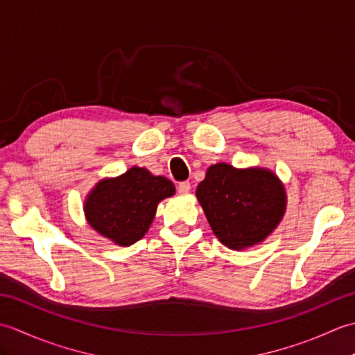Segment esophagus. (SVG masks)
<instances>
[{
	"instance_id": "34e87169",
	"label": "esophagus",
	"mask_w": 355,
	"mask_h": 355,
	"mask_svg": "<svg viewBox=\"0 0 355 355\" xmlns=\"http://www.w3.org/2000/svg\"><path fill=\"white\" fill-rule=\"evenodd\" d=\"M177 191H178V193H182V195L189 193V191H191V183H189V182L180 183L178 187H177Z\"/></svg>"
}]
</instances>
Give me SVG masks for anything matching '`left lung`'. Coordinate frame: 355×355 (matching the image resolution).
I'll return each mask as SVG.
<instances>
[{
  "label": "left lung",
  "instance_id": "1",
  "mask_svg": "<svg viewBox=\"0 0 355 355\" xmlns=\"http://www.w3.org/2000/svg\"><path fill=\"white\" fill-rule=\"evenodd\" d=\"M195 195L215 236L232 250L263 243L281 224L286 210L281 178L259 166H209Z\"/></svg>",
  "mask_w": 355,
  "mask_h": 355
}]
</instances>
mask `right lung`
<instances>
[{"label": "right lung", "mask_w": 355, "mask_h": 355, "mask_svg": "<svg viewBox=\"0 0 355 355\" xmlns=\"http://www.w3.org/2000/svg\"><path fill=\"white\" fill-rule=\"evenodd\" d=\"M175 193V186L163 175L132 166L119 177L102 178L87 193L84 215L101 236L126 247L145 236L158 202Z\"/></svg>", "instance_id": "1"}]
</instances>
